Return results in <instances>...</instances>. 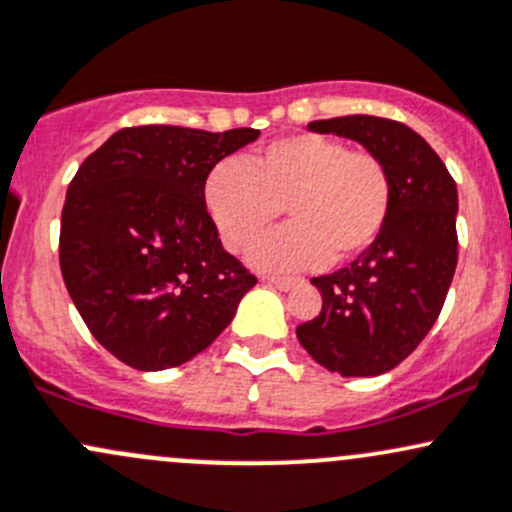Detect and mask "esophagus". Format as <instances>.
<instances>
[{
	"instance_id": "esophagus-1",
	"label": "esophagus",
	"mask_w": 512,
	"mask_h": 512,
	"mask_svg": "<svg viewBox=\"0 0 512 512\" xmlns=\"http://www.w3.org/2000/svg\"><path fill=\"white\" fill-rule=\"evenodd\" d=\"M262 279H265L267 284H272V287L284 289V292H287V289H292L294 284H299L297 277H279V274H267V277H262Z\"/></svg>"
}]
</instances>
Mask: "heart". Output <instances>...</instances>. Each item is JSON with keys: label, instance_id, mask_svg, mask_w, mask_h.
<instances>
[{"label": "heart", "instance_id": "b5f03b06", "mask_svg": "<svg viewBox=\"0 0 512 512\" xmlns=\"http://www.w3.org/2000/svg\"><path fill=\"white\" fill-rule=\"evenodd\" d=\"M206 206L230 252L265 238L284 208L289 228L262 242L252 260L299 270L363 255L390 218L392 179L378 154L304 132L267 144L247 166H215Z\"/></svg>", "mask_w": 512, "mask_h": 512}]
</instances>
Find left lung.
<instances>
[{
  "instance_id": "1",
  "label": "left lung",
  "mask_w": 512,
  "mask_h": 512,
  "mask_svg": "<svg viewBox=\"0 0 512 512\" xmlns=\"http://www.w3.org/2000/svg\"><path fill=\"white\" fill-rule=\"evenodd\" d=\"M311 132L355 139L385 161L392 208L380 238L343 270L311 279L321 314L297 326L311 358L346 378L387 373L437 321L459 260L456 181L402 122L373 115L316 120Z\"/></svg>"
}]
</instances>
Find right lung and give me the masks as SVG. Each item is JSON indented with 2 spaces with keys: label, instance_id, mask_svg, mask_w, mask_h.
I'll list each match as a JSON object with an SVG mask.
<instances>
[{
  "label": "right lung",
  "instance_id": "1",
  "mask_svg": "<svg viewBox=\"0 0 512 512\" xmlns=\"http://www.w3.org/2000/svg\"><path fill=\"white\" fill-rule=\"evenodd\" d=\"M257 137L250 127H125L73 176L63 282L90 333L129 368H176L206 351L257 284L206 208L213 166Z\"/></svg>",
  "mask_w": 512,
  "mask_h": 512
}]
</instances>
